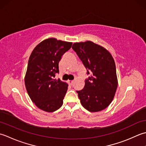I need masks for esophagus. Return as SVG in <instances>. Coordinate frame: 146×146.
Segmentation results:
<instances>
[{"label":"esophagus","instance_id":"esophagus-1","mask_svg":"<svg viewBox=\"0 0 146 146\" xmlns=\"http://www.w3.org/2000/svg\"><path fill=\"white\" fill-rule=\"evenodd\" d=\"M67 82L69 83V84H70V85H72L73 83H74V81H68Z\"/></svg>","mask_w":146,"mask_h":146}]
</instances>
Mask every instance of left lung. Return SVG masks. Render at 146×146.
<instances>
[{
    "label": "left lung",
    "mask_w": 146,
    "mask_h": 146,
    "mask_svg": "<svg viewBox=\"0 0 146 146\" xmlns=\"http://www.w3.org/2000/svg\"><path fill=\"white\" fill-rule=\"evenodd\" d=\"M76 52L90 74L84 88L77 91L82 105L91 112L102 111L113 99L118 81L113 58L108 50L90 41L75 43Z\"/></svg>",
    "instance_id": "left-lung-1"
}]
</instances>
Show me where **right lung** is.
<instances>
[{
	"label": "right lung",
	"mask_w": 146,
	"mask_h": 146,
	"mask_svg": "<svg viewBox=\"0 0 146 146\" xmlns=\"http://www.w3.org/2000/svg\"><path fill=\"white\" fill-rule=\"evenodd\" d=\"M72 43L48 38L41 41L29 56L25 76V86L32 102L47 112L57 110L63 104L67 83L55 79L58 63Z\"/></svg>",
	"instance_id": "right-lung-1"
}]
</instances>
